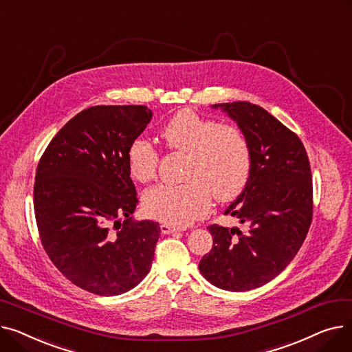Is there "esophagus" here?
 I'll return each instance as SVG.
<instances>
[{
  "instance_id": "1",
  "label": "esophagus",
  "mask_w": 352,
  "mask_h": 352,
  "mask_svg": "<svg viewBox=\"0 0 352 352\" xmlns=\"http://www.w3.org/2000/svg\"><path fill=\"white\" fill-rule=\"evenodd\" d=\"M160 228H161V232L162 234H173V232H175V231H182L181 228H178V227H174V226H170V224H161L160 226Z\"/></svg>"
}]
</instances>
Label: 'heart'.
I'll return each mask as SVG.
<instances>
[{
    "mask_svg": "<svg viewBox=\"0 0 352 352\" xmlns=\"http://www.w3.org/2000/svg\"><path fill=\"white\" fill-rule=\"evenodd\" d=\"M168 150L186 154L181 186H157L142 197L145 214L165 224L186 227L204 217L217 201L235 199L251 177L252 153L238 126L218 124L194 111L177 113L161 129ZM158 153L145 140H135L126 151V166L137 182H150L157 173Z\"/></svg>",
    "mask_w": 352,
    "mask_h": 352,
    "instance_id": "b5f03b06",
    "label": "heart"
}]
</instances>
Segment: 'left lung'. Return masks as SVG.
Returning a JSON list of instances; mask_svg holds the SVG:
<instances>
[{"mask_svg": "<svg viewBox=\"0 0 352 352\" xmlns=\"http://www.w3.org/2000/svg\"><path fill=\"white\" fill-rule=\"evenodd\" d=\"M236 122L252 153L251 177L226 215L247 226H210L214 245L199 272L227 291H250L280 275L294 260L312 219V179L301 140L268 111L245 101L214 104Z\"/></svg>", "mask_w": 352, "mask_h": 352, "instance_id": "1", "label": "left lung"}]
</instances>
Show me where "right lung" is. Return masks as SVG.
Returning <instances> with one entry per match:
<instances>
[{
	"label": "right lung",
	"instance_id": "obj_1",
	"mask_svg": "<svg viewBox=\"0 0 352 352\" xmlns=\"http://www.w3.org/2000/svg\"><path fill=\"white\" fill-rule=\"evenodd\" d=\"M151 118L145 105L87 108L38 162L34 211L43 247L67 280L92 294H124L150 272L161 228L133 217L126 151Z\"/></svg>",
	"mask_w": 352,
	"mask_h": 352
}]
</instances>
